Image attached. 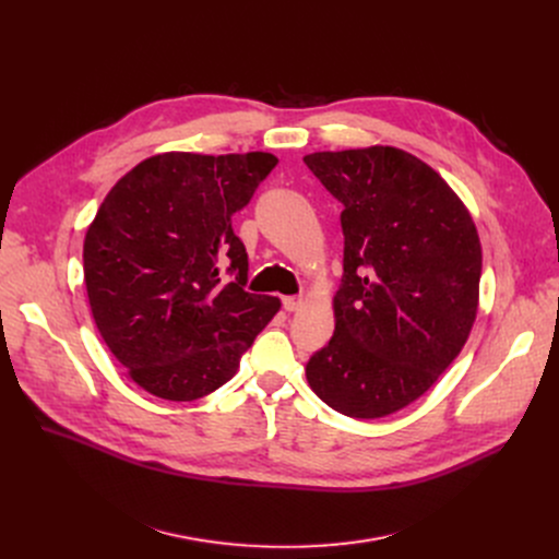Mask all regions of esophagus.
<instances>
[{
	"instance_id": "1",
	"label": "esophagus",
	"mask_w": 559,
	"mask_h": 559,
	"mask_svg": "<svg viewBox=\"0 0 559 559\" xmlns=\"http://www.w3.org/2000/svg\"><path fill=\"white\" fill-rule=\"evenodd\" d=\"M283 307H285L287 311H296V309L302 307V298H300V296H285V298H283Z\"/></svg>"
}]
</instances>
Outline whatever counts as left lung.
I'll use <instances>...</instances> for the list:
<instances>
[{
  "instance_id": "obj_1",
  "label": "left lung",
  "mask_w": 559,
  "mask_h": 559,
  "mask_svg": "<svg viewBox=\"0 0 559 559\" xmlns=\"http://www.w3.org/2000/svg\"><path fill=\"white\" fill-rule=\"evenodd\" d=\"M302 162L343 205L336 330L305 376L349 418L412 405L462 352L480 300L483 246L449 183L391 145L313 152Z\"/></svg>"
}]
</instances>
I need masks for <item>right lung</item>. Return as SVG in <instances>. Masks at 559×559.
Masks as SVG:
<instances>
[{
  "instance_id": "add662e5",
  "label": "right lung",
  "mask_w": 559,
  "mask_h": 559,
  "mask_svg": "<svg viewBox=\"0 0 559 559\" xmlns=\"http://www.w3.org/2000/svg\"><path fill=\"white\" fill-rule=\"evenodd\" d=\"M276 164L270 152L154 154L99 205L84 238L93 318L147 393L175 403L212 393L281 309L276 296L246 292L248 254L231 229Z\"/></svg>"
}]
</instances>
